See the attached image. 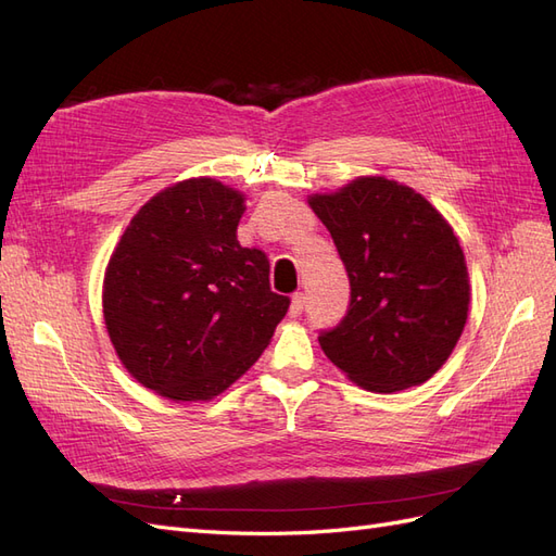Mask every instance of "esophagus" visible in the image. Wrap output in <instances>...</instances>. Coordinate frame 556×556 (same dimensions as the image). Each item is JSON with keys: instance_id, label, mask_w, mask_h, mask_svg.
I'll return each mask as SVG.
<instances>
[{"instance_id": "1", "label": "esophagus", "mask_w": 556, "mask_h": 556, "mask_svg": "<svg viewBox=\"0 0 556 556\" xmlns=\"http://www.w3.org/2000/svg\"><path fill=\"white\" fill-rule=\"evenodd\" d=\"M304 306H306V294L304 292H294L292 294V304H290V315L299 317L301 313H304Z\"/></svg>"}]
</instances>
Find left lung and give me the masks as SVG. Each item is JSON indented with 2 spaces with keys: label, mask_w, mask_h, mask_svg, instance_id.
<instances>
[{
  "label": "left lung",
  "mask_w": 556,
  "mask_h": 556,
  "mask_svg": "<svg viewBox=\"0 0 556 556\" xmlns=\"http://www.w3.org/2000/svg\"><path fill=\"white\" fill-rule=\"evenodd\" d=\"M311 208L350 278V306L319 345L371 392L427 382L452 355L468 315L464 250L445 217L408 185L362 176Z\"/></svg>",
  "instance_id": "obj_1"
}]
</instances>
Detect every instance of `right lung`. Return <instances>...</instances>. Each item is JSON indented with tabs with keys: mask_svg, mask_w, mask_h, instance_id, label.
I'll list each match as a JSON object with an SVG mask.
<instances>
[{
	"mask_svg": "<svg viewBox=\"0 0 556 556\" xmlns=\"http://www.w3.org/2000/svg\"><path fill=\"white\" fill-rule=\"evenodd\" d=\"M243 194L180 180L131 217L104 276V319L127 371L172 401H211L260 359L290 296L243 248Z\"/></svg>",
	"mask_w": 556,
	"mask_h": 556,
	"instance_id": "right-lung-1",
	"label": "right lung"
}]
</instances>
